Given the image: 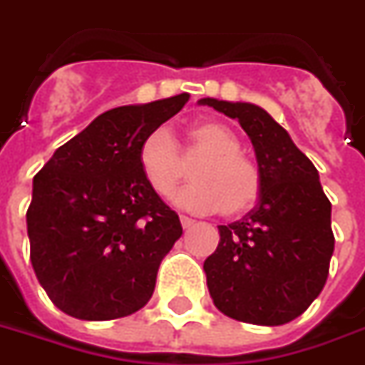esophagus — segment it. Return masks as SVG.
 Returning <instances> with one entry per match:
<instances>
[{"mask_svg": "<svg viewBox=\"0 0 365 365\" xmlns=\"http://www.w3.org/2000/svg\"><path fill=\"white\" fill-rule=\"evenodd\" d=\"M196 223L192 217H186V215H180V225H182V229H190L192 225Z\"/></svg>", "mask_w": 365, "mask_h": 365, "instance_id": "1", "label": "esophagus"}]
</instances>
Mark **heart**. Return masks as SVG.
<instances>
[{"label":"heart","instance_id":"1","mask_svg":"<svg viewBox=\"0 0 365 365\" xmlns=\"http://www.w3.org/2000/svg\"><path fill=\"white\" fill-rule=\"evenodd\" d=\"M242 142L221 120H198L188 130L182 155H202L188 173L190 185L177 194V205L188 212L238 215L250 210L262 192V171L240 152ZM138 165L153 192L169 198L182 179L179 148L165 128H155L138 148Z\"/></svg>","mask_w":365,"mask_h":365}]
</instances>
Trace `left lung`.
<instances>
[{"instance_id":"1","label":"left lung","mask_w":365,"mask_h":365,"mask_svg":"<svg viewBox=\"0 0 365 365\" xmlns=\"http://www.w3.org/2000/svg\"><path fill=\"white\" fill-rule=\"evenodd\" d=\"M200 103L240 123L262 171L257 205L219 225L217 250L204 262L213 304L237 322H292L319 297L335 250L331 202L317 169L259 106L215 98Z\"/></svg>"}]
</instances>
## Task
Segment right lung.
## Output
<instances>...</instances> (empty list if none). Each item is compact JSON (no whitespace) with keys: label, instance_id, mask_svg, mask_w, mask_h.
Segmentation results:
<instances>
[{"label":"right lung","instance_id":"obj_1","mask_svg":"<svg viewBox=\"0 0 365 365\" xmlns=\"http://www.w3.org/2000/svg\"><path fill=\"white\" fill-rule=\"evenodd\" d=\"M186 101L179 94L109 109L36 173L26 212L30 262L67 316L108 322L152 298L182 227L144 179L138 148Z\"/></svg>","mask_w":365,"mask_h":365}]
</instances>
